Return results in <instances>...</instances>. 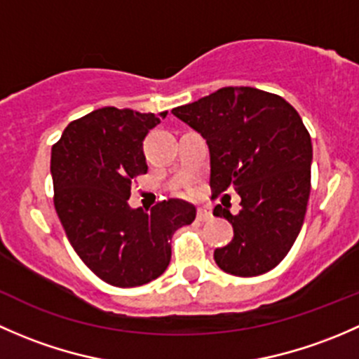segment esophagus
I'll return each instance as SVG.
<instances>
[{
    "label": "esophagus",
    "mask_w": 359,
    "mask_h": 359,
    "mask_svg": "<svg viewBox=\"0 0 359 359\" xmlns=\"http://www.w3.org/2000/svg\"><path fill=\"white\" fill-rule=\"evenodd\" d=\"M210 217H212V212H210V209H207V207H198V210H197V219L198 221H202V223H204V221H209Z\"/></svg>",
    "instance_id": "34e87169"
}]
</instances>
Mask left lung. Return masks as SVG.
Wrapping results in <instances>:
<instances>
[{
  "instance_id": "1",
  "label": "left lung",
  "mask_w": 359,
  "mask_h": 359,
  "mask_svg": "<svg viewBox=\"0 0 359 359\" xmlns=\"http://www.w3.org/2000/svg\"><path fill=\"white\" fill-rule=\"evenodd\" d=\"M172 114L207 142L212 197L235 188L242 198L236 214L214 207L233 226L216 264L235 276L273 269L301 231L311 190V136L297 110L278 95L228 86Z\"/></svg>"
}]
</instances>
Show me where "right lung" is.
Returning <instances> with one entry per match:
<instances>
[{
    "mask_svg": "<svg viewBox=\"0 0 359 359\" xmlns=\"http://www.w3.org/2000/svg\"><path fill=\"white\" fill-rule=\"evenodd\" d=\"M168 112L103 107L72 121L51 149L55 209L84 264L114 287L152 282L171 261V238L195 219L180 198L150 210L129 205L131 183L145 175L143 140Z\"/></svg>",
    "mask_w": 359,
    "mask_h": 359,
    "instance_id": "add662e5",
    "label": "right lung"
}]
</instances>
